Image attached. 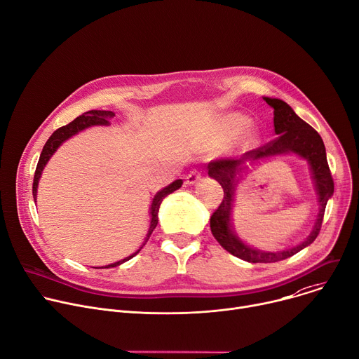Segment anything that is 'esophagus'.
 Here are the masks:
<instances>
[{"label": "esophagus", "instance_id": "34e87169", "mask_svg": "<svg viewBox=\"0 0 359 359\" xmlns=\"http://www.w3.org/2000/svg\"><path fill=\"white\" fill-rule=\"evenodd\" d=\"M201 173L198 170H191L187 176H186V183L187 184H194L198 180H201Z\"/></svg>", "mask_w": 359, "mask_h": 359}]
</instances>
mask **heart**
Wrapping results in <instances>:
<instances>
[{"label":"heart","instance_id":"1","mask_svg":"<svg viewBox=\"0 0 359 359\" xmlns=\"http://www.w3.org/2000/svg\"><path fill=\"white\" fill-rule=\"evenodd\" d=\"M246 120L241 116H233L229 118V121H227V135L229 136H235L239 130L245 126Z\"/></svg>","mask_w":359,"mask_h":359}]
</instances>
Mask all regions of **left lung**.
Wrapping results in <instances>:
<instances>
[{
  "label": "left lung",
  "mask_w": 359,
  "mask_h": 359,
  "mask_svg": "<svg viewBox=\"0 0 359 359\" xmlns=\"http://www.w3.org/2000/svg\"><path fill=\"white\" fill-rule=\"evenodd\" d=\"M265 102L273 107V126L278 137L264 146L243 153L241 158L220 157L212 160L208 165L209 176L219 182L223 189V199L219 208L210 216L212 233L223 249L252 264L278 262V260L290 257L292 255L298 253L311 245L319 235L325 208H327V202L334 193V179L328 166L327 151H325L323 142L316 130L304 121L299 116H297L295 111L285 102L279 99H269V97H265ZM289 151L297 152L310 161L313 177L320 194L321 209L311 235L301 245L282 252L256 251L241 243L230 231V212L237 176L245 168L244 163L248 159L254 161Z\"/></svg>",
  "instance_id": "1"
}]
</instances>
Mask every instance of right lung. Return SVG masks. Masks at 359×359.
I'll use <instances>...</instances> for the list:
<instances>
[{
  "mask_svg": "<svg viewBox=\"0 0 359 359\" xmlns=\"http://www.w3.org/2000/svg\"><path fill=\"white\" fill-rule=\"evenodd\" d=\"M111 117H114V113H113V111L91 110V111H87V113L83 114V116H79V117L74 118L72 123H69V124L62 126V127H60V128L55 130V132L50 136V139L47 140V143L44 144L43 151H41V154H40V160H39V163H37L36 173H34V182H32V196H34V201H36V196H37V186H39V180H40L41 172H43L44 166L47 165V161L50 160V157L53 156V153L58 149V146H60L62 142H66L69 137H72V136L77 135L79 132H81V130H84L86 127L95 126V124H109L107 118H111ZM182 183H183V182L179 179V180H176V182H173L172 184L166 186L163 190H160V191L156 194V196H154L153 203H151V212H150V213H151V222H150V227H149V233H147L146 242L149 241L150 235H151L153 231H154V227L157 226V222H158L157 213H158V208H160L161 201L165 199V198L168 196V194H170V193H173L175 190H177V189L182 186ZM142 248H143V246H142ZM142 248H140V249H142ZM140 249H139L137 252H135L132 256H128V257H126V259H123V260H118V262L111 264V265H109V266H106V268H114V266L121 265L123 262H126V260H128V259H132L133 256H136V255L140 252Z\"/></svg>",
  "mask_w": 359,
  "mask_h": 359,
  "instance_id": "right-lung-1",
  "label": "right lung"
}]
</instances>
